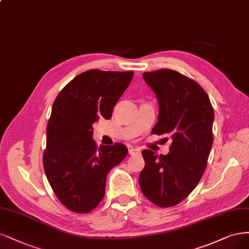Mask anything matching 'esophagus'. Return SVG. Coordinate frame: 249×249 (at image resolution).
I'll return each mask as SVG.
<instances>
[{
  "label": "esophagus",
  "instance_id": "esophagus-1",
  "mask_svg": "<svg viewBox=\"0 0 249 249\" xmlns=\"http://www.w3.org/2000/svg\"><path fill=\"white\" fill-rule=\"evenodd\" d=\"M128 153H130L131 156H138V154L141 153V150H140V148L132 147L131 149H128Z\"/></svg>",
  "mask_w": 249,
  "mask_h": 249
}]
</instances>
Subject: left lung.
Instances as JSON below:
<instances>
[{
    "instance_id": "1",
    "label": "left lung",
    "mask_w": 249,
    "mask_h": 249,
    "mask_svg": "<svg viewBox=\"0 0 249 249\" xmlns=\"http://www.w3.org/2000/svg\"><path fill=\"white\" fill-rule=\"evenodd\" d=\"M143 78L159 102L158 124L151 132L170 136L172 143L166 156L142 151L145 167L139 184L153 204L175 206L195 190L206 169L213 143V108L206 91L176 71L145 72Z\"/></svg>"
}]
</instances>
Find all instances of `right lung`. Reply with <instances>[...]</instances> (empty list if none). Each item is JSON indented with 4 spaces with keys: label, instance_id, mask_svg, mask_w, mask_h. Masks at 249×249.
<instances>
[{
    "label": "right lung",
    "instance_id": "1",
    "mask_svg": "<svg viewBox=\"0 0 249 249\" xmlns=\"http://www.w3.org/2000/svg\"><path fill=\"white\" fill-rule=\"evenodd\" d=\"M133 76V71H87L68 83L53 103L43 166L57 199L71 211L95 209L104 198L109 171L126 157L122 143L98 147L92 124L100 117L111 118Z\"/></svg>",
    "mask_w": 249,
    "mask_h": 249
}]
</instances>
